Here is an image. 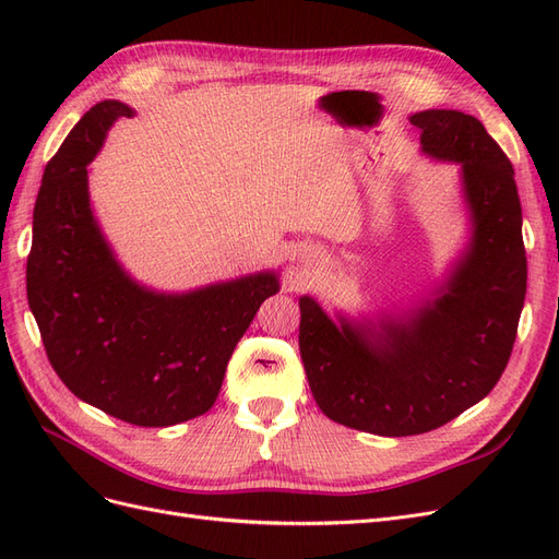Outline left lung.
Here are the masks:
<instances>
[{"label": "left lung", "mask_w": 559, "mask_h": 559, "mask_svg": "<svg viewBox=\"0 0 559 559\" xmlns=\"http://www.w3.org/2000/svg\"><path fill=\"white\" fill-rule=\"evenodd\" d=\"M419 151L460 165L468 240L441 282L408 306L331 317L300 296L298 347L329 419L376 436L448 425L499 382L527 294L515 173L485 126L454 109L411 116Z\"/></svg>", "instance_id": "1"}]
</instances>
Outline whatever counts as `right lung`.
<instances>
[{"label":"right lung","instance_id":"right-lung-1","mask_svg":"<svg viewBox=\"0 0 559 559\" xmlns=\"http://www.w3.org/2000/svg\"><path fill=\"white\" fill-rule=\"evenodd\" d=\"M134 109L105 99L83 114L46 165L32 222L27 300L50 366L67 389L134 427H173L207 413L230 354L280 270L189 292L134 280L91 202V163L109 128Z\"/></svg>","mask_w":559,"mask_h":559}]
</instances>
